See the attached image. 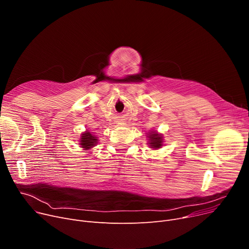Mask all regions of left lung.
I'll use <instances>...</instances> for the list:
<instances>
[{
  "label": "left lung",
  "instance_id": "8db88e82",
  "mask_svg": "<svg viewBox=\"0 0 249 249\" xmlns=\"http://www.w3.org/2000/svg\"><path fill=\"white\" fill-rule=\"evenodd\" d=\"M147 138L150 148H152L153 150L161 148L163 144V136L161 133H159L155 130H150L149 132H147Z\"/></svg>",
  "mask_w": 249,
  "mask_h": 249
}]
</instances>
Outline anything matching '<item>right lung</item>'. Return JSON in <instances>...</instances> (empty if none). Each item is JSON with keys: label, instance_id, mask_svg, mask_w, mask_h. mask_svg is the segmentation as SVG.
<instances>
[{"label": "right lung", "instance_id": "right-lung-1", "mask_svg": "<svg viewBox=\"0 0 249 249\" xmlns=\"http://www.w3.org/2000/svg\"><path fill=\"white\" fill-rule=\"evenodd\" d=\"M78 144H80L83 148V150H90L93 147H95L98 144V137L96 135H94L91 132H89V130H86L85 132H83L81 134L80 139H78Z\"/></svg>", "mask_w": 249, "mask_h": 249}]
</instances>
